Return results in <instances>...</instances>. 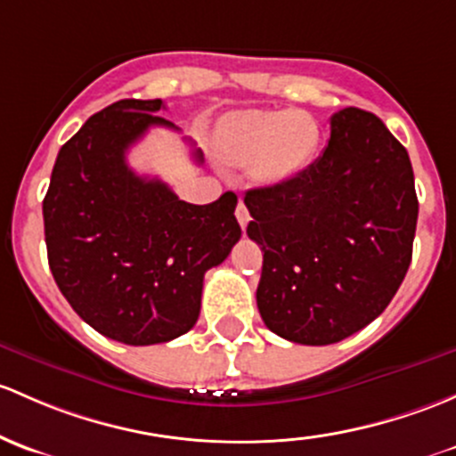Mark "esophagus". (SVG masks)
<instances>
[{"label":"esophagus","mask_w":456,"mask_h":456,"mask_svg":"<svg viewBox=\"0 0 456 456\" xmlns=\"http://www.w3.org/2000/svg\"><path fill=\"white\" fill-rule=\"evenodd\" d=\"M236 218H238V223H240V227H242V232L244 229H247V224H248V220H251V216H248V209H247V205L242 203H238V208H236Z\"/></svg>","instance_id":"34e87169"}]
</instances>
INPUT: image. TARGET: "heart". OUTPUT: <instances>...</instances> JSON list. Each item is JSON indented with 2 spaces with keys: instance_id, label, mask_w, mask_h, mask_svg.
<instances>
[{
  "instance_id": "heart-1",
  "label": "heart",
  "mask_w": 456,
  "mask_h": 456,
  "mask_svg": "<svg viewBox=\"0 0 456 456\" xmlns=\"http://www.w3.org/2000/svg\"><path fill=\"white\" fill-rule=\"evenodd\" d=\"M218 146L229 161H248L256 183L277 185L310 164L319 128L304 111H238L220 122Z\"/></svg>"
}]
</instances>
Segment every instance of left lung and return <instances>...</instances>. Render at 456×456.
Listing matches in <instances>:
<instances>
[{"instance_id": "1", "label": "left lung", "mask_w": 456, "mask_h": 456, "mask_svg": "<svg viewBox=\"0 0 456 456\" xmlns=\"http://www.w3.org/2000/svg\"><path fill=\"white\" fill-rule=\"evenodd\" d=\"M323 155L248 190L247 233L265 251L257 308L286 341L330 345L385 313L413 256L418 194L406 148L361 109L332 115Z\"/></svg>"}]
</instances>
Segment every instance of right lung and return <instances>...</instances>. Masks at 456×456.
<instances>
[{
  "instance_id": "right-lung-1",
  "label": "right lung",
  "mask_w": 456,
  "mask_h": 456,
  "mask_svg": "<svg viewBox=\"0 0 456 456\" xmlns=\"http://www.w3.org/2000/svg\"><path fill=\"white\" fill-rule=\"evenodd\" d=\"M161 100H119L91 115L63 143L43 199L47 262L76 314L126 345L167 343L194 328L203 277L240 240L238 196L181 200L164 181L140 176L126 151L151 126ZM203 164V152L194 148Z\"/></svg>"
}]
</instances>
